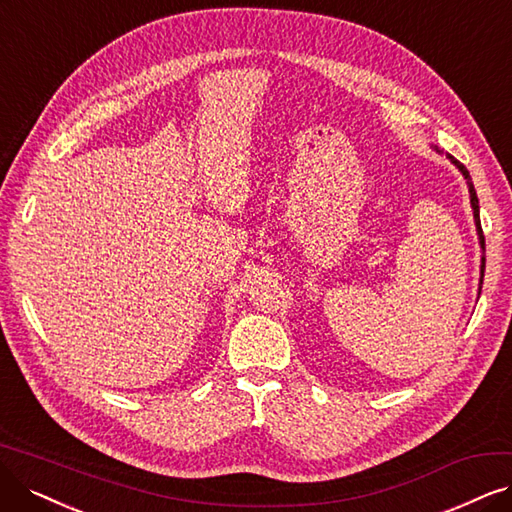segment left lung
Wrapping results in <instances>:
<instances>
[{"label":"left lung","instance_id":"1","mask_svg":"<svg viewBox=\"0 0 512 512\" xmlns=\"http://www.w3.org/2000/svg\"><path fill=\"white\" fill-rule=\"evenodd\" d=\"M449 160L460 168V173L464 175V179H466V183H468L470 206H472V213H475V225H477V234H479V244H481V249H483V253H485V236H483V230H481V219H479V198H477V192H475V185H472L470 173H468L464 164H460V162H458L456 158H453V156H449ZM483 276H485V255L481 257V285H483Z\"/></svg>","mask_w":512,"mask_h":512}]
</instances>
